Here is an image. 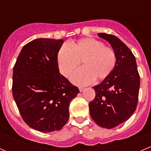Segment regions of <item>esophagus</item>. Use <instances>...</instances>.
I'll return each mask as SVG.
<instances>
[{"instance_id":"esophagus-1","label":"esophagus","mask_w":151,"mask_h":151,"mask_svg":"<svg viewBox=\"0 0 151 151\" xmlns=\"http://www.w3.org/2000/svg\"><path fill=\"white\" fill-rule=\"evenodd\" d=\"M79 90H80V92H82V91H83V90H84V88H82V87H80V88H79Z\"/></svg>"}]
</instances>
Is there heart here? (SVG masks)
Instances as JSON below:
<instances>
[{"label":"heart","mask_w":151,"mask_h":151,"mask_svg":"<svg viewBox=\"0 0 151 151\" xmlns=\"http://www.w3.org/2000/svg\"><path fill=\"white\" fill-rule=\"evenodd\" d=\"M71 76L73 83L86 85L94 80L101 81L107 77L116 64V55L113 49L93 38H85L76 42H71L69 47L62 45L58 52V62L60 73L68 77Z\"/></svg>","instance_id":"heart-1"}]
</instances>
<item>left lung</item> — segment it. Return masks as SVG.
<instances>
[{
    "label": "left lung",
    "instance_id": "8db88e82",
    "mask_svg": "<svg viewBox=\"0 0 151 151\" xmlns=\"http://www.w3.org/2000/svg\"><path fill=\"white\" fill-rule=\"evenodd\" d=\"M98 35L112 46L116 64L107 77L93 87L96 96L89 103L90 114L98 126L112 129L127 121L136 110L140 77L130 49L114 35Z\"/></svg>",
    "mask_w": 151,
    "mask_h": 151
}]
</instances>
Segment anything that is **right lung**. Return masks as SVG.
Returning a JSON list of instances; mask_svg holds the SVG:
<instances>
[{
  "label": "right lung",
  "instance_id": "right-lung-1",
  "mask_svg": "<svg viewBox=\"0 0 151 151\" xmlns=\"http://www.w3.org/2000/svg\"><path fill=\"white\" fill-rule=\"evenodd\" d=\"M63 43V39L31 41L14 66V99L24 121L39 132L60 130L69 118L70 102L80 93L59 71L58 52Z\"/></svg>",
  "mask_w": 151,
  "mask_h": 151
}]
</instances>
